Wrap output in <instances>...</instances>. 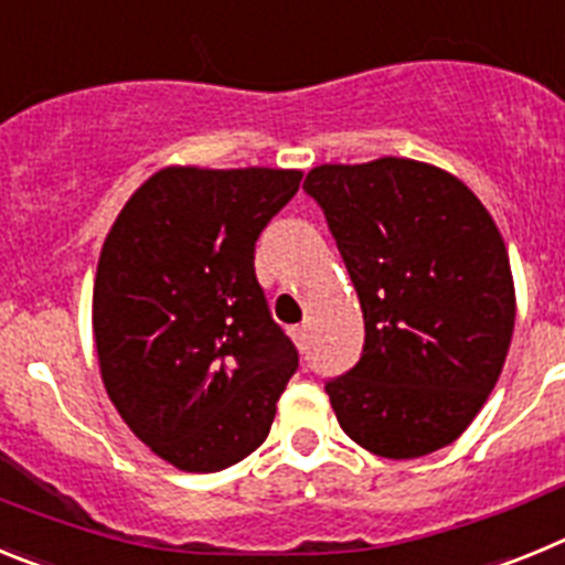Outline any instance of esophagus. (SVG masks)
<instances>
[{"label":"esophagus","instance_id":"esophagus-1","mask_svg":"<svg viewBox=\"0 0 565 565\" xmlns=\"http://www.w3.org/2000/svg\"><path fill=\"white\" fill-rule=\"evenodd\" d=\"M291 337H294V342H297L299 351H306V348H308V328L306 326L291 328Z\"/></svg>","mask_w":565,"mask_h":565}]
</instances>
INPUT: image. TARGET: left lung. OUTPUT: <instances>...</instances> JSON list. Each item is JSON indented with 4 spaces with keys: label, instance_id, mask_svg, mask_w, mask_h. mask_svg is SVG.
Instances as JSON below:
<instances>
[{
    "label": "left lung",
    "instance_id": "left-lung-1",
    "mask_svg": "<svg viewBox=\"0 0 565 565\" xmlns=\"http://www.w3.org/2000/svg\"><path fill=\"white\" fill-rule=\"evenodd\" d=\"M326 212L362 302V359L326 382L373 456L422 458L467 430L515 328L503 237L456 174L411 158L322 163L302 183Z\"/></svg>",
    "mask_w": 565,
    "mask_h": 565
}]
</instances>
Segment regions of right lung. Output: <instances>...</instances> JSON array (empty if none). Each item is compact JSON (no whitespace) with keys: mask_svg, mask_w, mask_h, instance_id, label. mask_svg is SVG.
I'll list each match as a JSON object with an SVG mask.
<instances>
[{"mask_svg":"<svg viewBox=\"0 0 565 565\" xmlns=\"http://www.w3.org/2000/svg\"><path fill=\"white\" fill-rule=\"evenodd\" d=\"M299 181V169L167 167L104 239L93 288L104 387L129 430L183 472L252 456L297 371L254 243Z\"/></svg>","mask_w":565,"mask_h":565,"instance_id":"add662e5","label":"right lung"}]
</instances>
